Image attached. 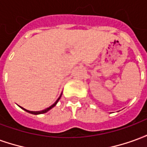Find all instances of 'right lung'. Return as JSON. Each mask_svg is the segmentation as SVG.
Returning <instances> with one entry per match:
<instances>
[{
	"mask_svg": "<svg viewBox=\"0 0 147 147\" xmlns=\"http://www.w3.org/2000/svg\"><path fill=\"white\" fill-rule=\"evenodd\" d=\"M61 96H60V97L58 98L57 100V101L55 102L54 104H53V105H52L51 106H49V108H46V109H44V110H42V111H29V110H27V109H24V108H23V107H20V108L23 109L24 110H25V111H26V112H27V113H29L34 114V115H38V114L45 113H47V112H48L49 110H50V109H51L52 108H53L55 105H57V102H58V101H59V100H60V98H61Z\"/></svg>",
	"mask_w": 147,
	"mask_h": 147,
	"instance_id": "add662e5",
	"label": "right lung"
}]
</instances>
